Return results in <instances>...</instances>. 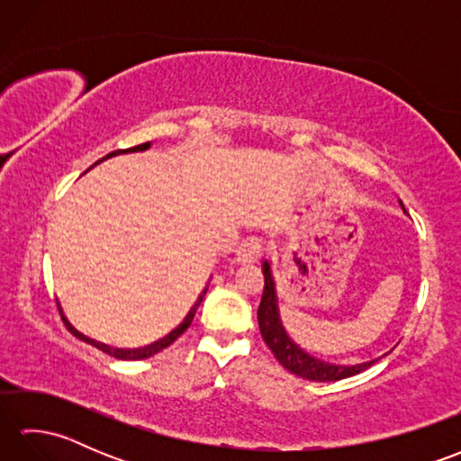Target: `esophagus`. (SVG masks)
Instances as JSON below:
<instances>
[{
  "label": "esophagus",
  "instance_id": "obj_1",
  "mask_svg": "<svg viewBox=\"0 0 461 461\" xmlns=\"http://www.w3.org/2000/svg\"><path fill=\"white\" fill-rule=\"evenodd\" d=\"M261 251H263L261 240L259 238H248V240H243L240 243V248L236 249V259L240 263H253V261L259 259Z\"/></svg>",
  "mask_w": 461,
  "mask_h": 461
}]
</instances>
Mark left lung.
<instances>
[{"mask_svg":"<svg viewBox=\"0 0 461 461\" xmlns=\"http://www.w3.org/2000/svg\"><path fill=\"white\" fill-rule=\"evenodd\" d=\"M263 277H266V287H263L261 303L258 309V321H259V330L261 337L266 340V345L271 348L273 357L279 360L283 368H287L293 375H297L305 380H315V382H332V380H342L348 376H355L358 372L370 368L378 358H372L368 362H358V365H337V362H327L322 358H317L309 355V352L303 350L297 342H293L287 335V330L281 325L279 309H277V291H276V281L271 276V266L267 261H263Z\"/></svg>","mask_w":461,"mask_h":461,"instance_id":"1","label":"left lung"}]
</instances>
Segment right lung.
Here are the masks:
<instances>
[{"label":"right lung","instance_id":"1","mask_svg":"<svg viewBox=\"0 0 461 461\" xmlns=\"http://www.w3.org/2000/svg\"><path fill=\"white\" fill-rule=\"evenodd\" d=\"M150 144L152 142H144V144H139V146H132V149H126V150H114V152H111V154H106L104 158H111V156H116V154H121V152H140V150H146V149H150ZM205 291H208V285H205V289L200 293V297L195 299V303H194V307L190 309V312L188 315L184 317V321L180 322L178 327L176 329H172L168 335L166 337H162V339H158V340H154L152 345H146V347H140V348H114V347H109V345H103V342H99V340H93V339H89V337H85L83 332H79L77 330L71 322L67 321V317L63 315V311H61V307H59V312H61V319H63V322L67 325V329L73 332V335L77 337V339H81V340H85V342H89V345H93V347H96L99 350H103V352H106V355H111V357H114V358H119V360H142V358H150V357H154L156 352H160V350H164L166 347H170L172 342L178 339L182 332L188 329L190 325H192V321H194V315H195V311H198V307H200V303H202V299L205 297Z\"/></svg>","mask_w":461,"mask_h":461}]
</instances>
